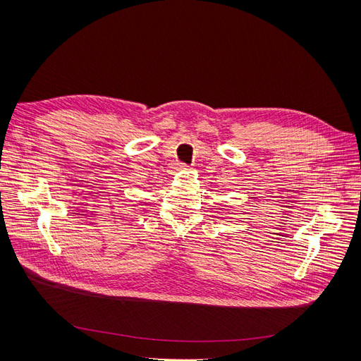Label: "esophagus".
Masks as SVG:
<instances>
[{
  "mask_svg": "<svg viewBox=\"0 0 361 361\" xmlns=\"http://www.w3.org/2000/svg\"><path fill=\"white\" fill-rule=\"evenodd\" d=\"M185 166H187L185 164H180V168H181V169H185Z\"/></svg>",
  "mask_w": 361,
  "mask_h": 361,
  "instance_id": "34e87169",
  "label": "esophagus"
}]
</instances>
